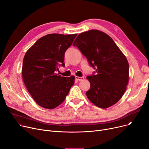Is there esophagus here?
<instances>
[{
	"label": "esophagus",
	"mask_w": 149,
	"mask_h": 149,
	"mask_svg": "<svg viewBox=\"0 0 149 149\" xmlns=\"http://www.w3.org/2000/svg\"><path fill=\"white\" fill-rule=\"evenodd\" d=\"M75 79L77 80H79V81H82L84 79V77H77V76H76Z\"/></svg>",
	"instance_id": "obj_1"
}]
</instances>
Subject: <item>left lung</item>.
Returning <instances> with one entry per match:
<instances>
[{
	"label": "left lung",
	"mask_w": 149,
	"mask_h": 149,
	"mask_svg": "<svg viewBox=\"0 0 149 149\" xmlns=\"http://www.w3.org/2000/svg\"><path fill=\"white\" fill-rule=\"evenodd\" d=\"M95 69L86 78L91 84L86 93L95 106L107 108L124 95L129 79V65L113 39L100 30H91L79 35L73 43Z\"/></svg>",
	"instance_id": "1"
}]
</instances>
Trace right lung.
Listing matches in <instances>:
<instances>
[{"label":"right lung","instance_id":"add662e5","mask_svg":"<svg viewBox=\"0 0 149 149\" xmlns=\"http://www.w3.org/2000/svg\"><path fill=\"white\" fill-rule=\"evenodd\" d=\"M77 34L52 33L44 36L25 54L22 75L25 86L36 103L46 109L61 105L74 85L75 77H61L56 73L64 66L66 50Z\"/></svg>","mask_w":149,"mask_h":149}]
</instances>
